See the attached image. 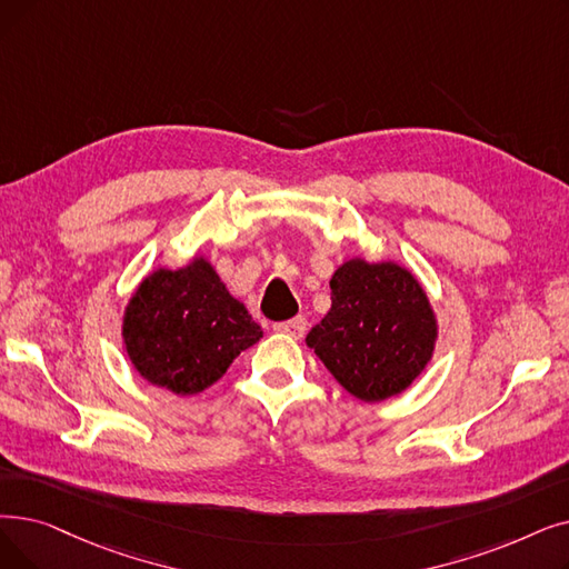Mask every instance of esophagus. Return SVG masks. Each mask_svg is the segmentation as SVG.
<instances>
[{
    "label": "esophagus",
    "mask_w": 569,
    "mask_h": 569,
    "mask_svg": "<svg viewBox=\"0 0 569 569\" xmlns=\"http://www.w3.org/2000/svg\"><path fill=\"white\" fill-rule=\"evenodd\" d=\"M274 330L283 332V335H288L292 339H302L305 332H307V318L305 316H295L290 320H283V323H277Z\"/></svg>",
    "instance_id": "1"
}]
</instances>
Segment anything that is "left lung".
<instances>
[{
  "label": "left lung",
  "instance_id": "8db88e82",
  "mask_svg": "<svg viewBox=\"0 0 569 569\" xmlns=\"http://www.w3.org/2000/svg\"><path fill=\"white\" fill-rule=\"evenodd\" d=\"M330 290V311L307 335L330 375L365 402L411 386L437 337L421 283L395 262L349 260L335 271Z\"/></svg>",
  "mask_w": 569,
  "mask_h": 569
}]
</instances>
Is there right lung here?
<instances>
[{
	"mask_svg": "<svg viewBox=\"0 0 569 569\" xmlns=\"http://www.w3.org/2000/svg\"><path fill=\"white\" fill-rule=\"evenodd\" d=\"M126 349L139 375L177 395H194L228 372L262 330L207 260L158 269L126 311Z\"/></svg>",
	"mask_w": 569,
	"mask_h": 569,
	"instance_id": "obj_1",
	"label": "right lung"
}]
</instances>
